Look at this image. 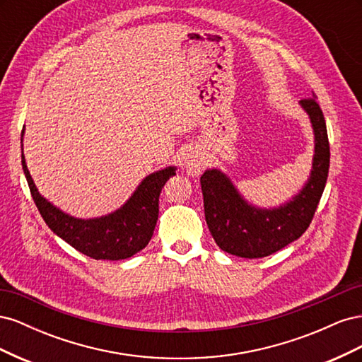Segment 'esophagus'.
Wrapping results in <instances>:
<instances>
[{
  "mask_svg": "<svg viewBox=\"0 0 362 362\" xmlns=\"http://www.w3.org/2000/svg\"><path fill=\"white\" fill-rule=\"evenodd\" d=\"M182 164H184V168L187 169V172L192 175H198L204 166L202 158L199 156H196L193 151L185 152L184 158H182Z\"/></svg>",
  "mask_w": 362,
  "mask_h": 362,
  "instance_id": "esophagus-1",
  "label": "esophagus"
}]
</instances>
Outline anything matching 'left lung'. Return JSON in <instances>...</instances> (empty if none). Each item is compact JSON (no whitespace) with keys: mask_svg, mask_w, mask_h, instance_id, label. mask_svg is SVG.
<instances>
[{"mask_svg":"<svg viewBox=\"0 0 362 362\" xmlns=\"http://www.w3.org/2000/svg\"><path fill=\"white\" fill-rule=\"evenodd\" d=\"M310 115L315 136L313 170L303 190L275 210H259L238 194L222 172L206 170L201 177L208 229L217 246L242 258H262L298 240L308 229L325 190L329 172V140L325 116L315 98L300 101Z\"/></svg>","mask_w":362,"mask_h":362,"instance_id":"obj_1","label":"left lung"}]
</instances>
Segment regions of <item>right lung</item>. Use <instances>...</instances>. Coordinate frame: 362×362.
Here are the masks:
<instances>
[{
    "mask_svg": "<svg viewBox=\"0 0 362 362\" xmlns=\"http://www.w3.org/2000/svg\"><path fill=\"white\" fill-rule=\"evenodd\" d=\"M24 134V131H23ZM21 134V144H23ZM23 169L40 216L64 242L93 259H125L144 249L154 234L158 218V198L166 181L175 175L168 168L149 175L120 210L100 218H75L60 211L39 194L23 154Z\"/></svg>",
    "mask_w": 362,
    "mask_h": 362,
    "instance_id": "1",
    "label": "right lung"
}]
</instances>
